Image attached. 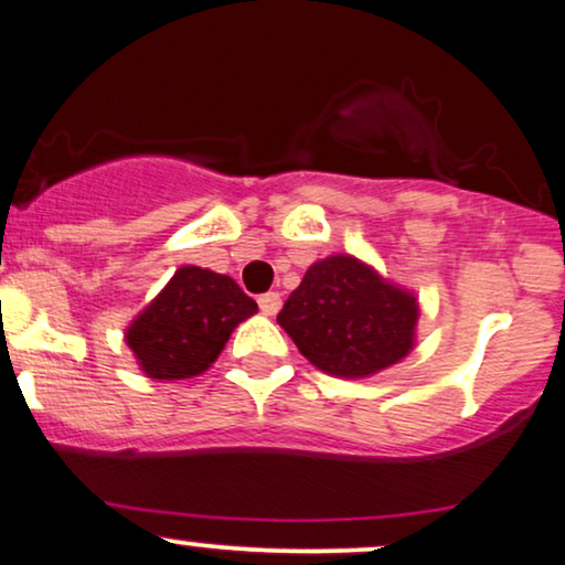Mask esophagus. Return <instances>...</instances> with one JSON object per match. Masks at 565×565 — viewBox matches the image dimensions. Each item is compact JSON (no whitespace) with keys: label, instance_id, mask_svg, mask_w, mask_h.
<instances>
[{"label":"esophagus","instance_id":"obj_1","mask_svg":"<svg viewBox=\"0 0 565 565\" xmlns=\"http://www.w3.org/2000/svg\"><path fill=\"white\" fill-rule=\"evenodd\" d=\"M280 306H282L280 294H264V296H259V309H262V315L275 317L277 311H280Z\"/></svg>","mask_w":565,"mask_h":565}]
</instances>
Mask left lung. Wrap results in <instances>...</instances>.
Listing matches in <instances>:
<instances>
[{
	"label": "left lung",
	"mask_w": 565,
	"mask_h": 565,
	"mask_svg": "<svg viewBox=\"0 0 565 565\" xmlns=\"http://www.w3.org/2000/svg\"><path fill=\"white\" fill-rule=\"evenodd\" d=\"M419 303L356 256L311 264L277 322L317 369L361 380L408 356Z\"/></svg>",
	"instance_id": "1"
}]
</instances>
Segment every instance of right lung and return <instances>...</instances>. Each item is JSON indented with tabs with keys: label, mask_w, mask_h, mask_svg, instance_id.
Instances as JSON below:
<instances>
[{
	"label": "right lung",
	"mask_w": 565,
	"mask_h": 565,
	"mask_svg": "<svg viewBox=\"0 0 565 565\" xmlns=\"http://www.w3.org/2000/svg\"><path fill=\"white\" fill-rule=\"evenodd\" d=\"M238 282L212 269L180 267L162 294L130 322L125 343L151 380H188L206 372L230 332L256 315Z\"/></svg>",
	"instance_id": "obj_1"
}]
</instances>
